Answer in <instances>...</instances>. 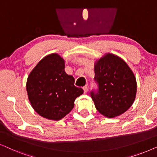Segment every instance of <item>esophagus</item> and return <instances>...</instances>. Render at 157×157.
<instances>
[{
	"label": "esophagus",
	"mask_w": 157,
	"mask_h": 157,
	"mask_svg": "<svg viewBox=\"0 0 157 157\" xmlns=\"http://www.w3.org/2000/svg\"><path fill=\"white\" fill-rule=\"evenodd\" d=\"M82 89L84 90V93H87V91H88V88H87V86L85 85L84 86V87H82Z\"/></svg>",
	"instance_id": "obj_1"
}]
</instances>
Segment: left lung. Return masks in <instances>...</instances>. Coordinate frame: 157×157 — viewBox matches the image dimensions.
I'll return each mask as SVG.
<instances>
[{"label":"left lung","instance_id":"1","mask_svg":"<svg viewBox=\"0 0 157 157\" xmlns=\"http://www.w3.org/2000/svg\"><path fill=\"white\" fill-rule=\"evenodd\" d=\"M94 70L98 90L92 92L91 97L96 109L108 118L124 113L136 94V80L131 68L120 57L108 52L95 61Z\"/></svg>","mask_w":157,"mask_h":157}]
</instances>
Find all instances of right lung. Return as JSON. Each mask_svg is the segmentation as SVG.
Instances as JSON below:
<instances>
[{"label":"right lung","mask_w":157,"mask_h":157,"mask_svg":"<svg viewBox=\"0 0 157 157\" xmlns=\"http://www.w3.org/2000/svg\"><path fill=\"white\" fill-rule=\"evenodd\" d=\"M75 79L65 71V59L57 53L44 57L30 72L26 82L28 100L39 115L58 121L71 112L83 94Z\"/></svg>","instance_id":"add662e5"}]
</instances>
